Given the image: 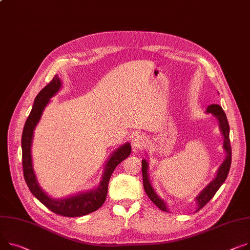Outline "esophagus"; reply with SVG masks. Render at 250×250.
<instances>
[{"mask_svg": "<svg viewBox=\"0 0 250 250\" xmlns=\"http://www.w3.org/2000/svg\"><path fill=\"white\" fill-rule=\"evenodd\" d=\"M146 144H147V139L145 136H143V135L136 136L131 141L132 147H134L135 149H137V151L143 149L146 146Z\"/></svg>", "mask_w": 250, "mask_h": 250, "instance_id": "1", "label": "esophagus"}]
</instances>
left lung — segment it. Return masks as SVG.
<instances>
[{
	"label": "left lung",
	"instance_id": "1",
	"mask_svg": "<svg viewBox=\"0 0 250 250\" xmlns=\"http://www.w3.org/2000/svg\"><path fill=\"white\" fill-rule=\"evenodd\" d=\"M206 112L212 113L214 116L217 118V120L219 122V127H220V130H221L223 138H224L223 148L226 152V158L219 167V169L217 171V175H216L214 180L212 182H210L209 184L201 191V193L196 197V202L198 204L197 211L199 209H201L202 207H204L213 198L215 193L218 191V189L221 187V185L226 180L229 170H230V166H231V146H230V140H229V125H228L226 114L219 104L209 105L206 109ZM147 168H148L147 162L146 160H143L142 161V171H143V183H144L145 191H146V195L148 196V198L151 199V201L157 207H159L162 211L168 212L167 205H166L163 199H161L157 195V193L155 192L154 188L151 185V182H149V179H148Z\"/></svg>",
	"mask_w": 250,
	"mask_h": 250
}]
</instances>
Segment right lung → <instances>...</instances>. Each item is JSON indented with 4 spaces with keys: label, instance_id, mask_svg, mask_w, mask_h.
I'll list each match as a JSON object with an SVG mask.
<instances>
[{
    "label": "right lung",
    "instance_id": "add662e5",
    "mask_svg": "<svg viewBox=\"0 0 250 250\" xmlns=\"http://www.w3.org/2000/svg\"><path fill=\"white\" fill-rule=\"evenodd\" d=\"M61 85L62 84L58 75H55L35 98L32 110L25 123L22 135L23 172L25 181L31 193L49 210H51L58 215L65 216V217H78V216H83L94 212L103 206L106 199L109 179L116 166L129 156L131 152V146L130 144L126 143L112 153L104 166V172L102 181L95 189L67 198L58 199V200L49 197L41 189L37 182L36 175L32 165L31 146L34 129L41 119L45 106L50 102V98L58 92Z\"/></svg>",
    "mask_w": 250,
    "mask_h": 250
}]
</instances>
